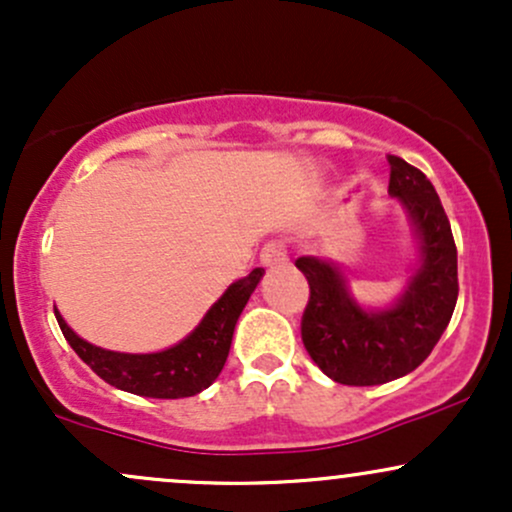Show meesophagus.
Here are the masks:
<instances>
[{"label":"esophagus","instance_id":"esophagus-1","mask_svg":"<svg viewBox=\"0 0 512 512\" xmlns=\"http://www.w3.org/2000/svg\"><path fill=\"white\" fill-rule=\"evenodd\" d=\"M260 262L264 264V267H284V264L289 262V252H286L284 245L272 240V243H267L262 248Z\"/></svg>","mask_w":512,"mask_h":512}]
</instances>
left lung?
<instances>
[{
	"instance_id": "left-lung-1",
	"label": "left lung",
	"mask_w": 512,
	"mask_h": 512,
	"mask_svg": "<svg viewBox=\"0 0 512 512\" xmlns=\"http://www.w3.org/2000/svg\"><path fill=\"white\" fill-rule=\"evenodd\" d=\"M390 187L414 228L416 260L407 286L385 308L361 305L332 257H298L310 284L303 344L315 366L342 385H383L426 361L457 303V248L431 180L404 158L387 156Z\"/></svg>"
}]
</instances>
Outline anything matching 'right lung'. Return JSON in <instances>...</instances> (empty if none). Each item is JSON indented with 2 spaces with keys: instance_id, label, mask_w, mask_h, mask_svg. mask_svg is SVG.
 I'll list each match as a JSON object with an SVG mask.
<instances>
[{
  "instance_id": "obj_1",
  "label": "right lung",
  "mask_w": 512,
  "mask_h": 512,
  "mask_svg": "<svg viewBox=\"0 0 512 512\" xmlns=\"http://www.w3.org/2000/svg\"><path fill=\"white\" fill-rule=\"evenodd\" d=\"M264 269H252L248 276L233 281L223 296L204 313L199 325L180 339L178 344L151 354H125L110 351L81 339L67 320L55 308V317L69 346L79 354L81 361L105 383L132 395L154 399L192 397L219 378L228 351H231L236 322L257 289Z\"/></svg>"
}]
</instances>
